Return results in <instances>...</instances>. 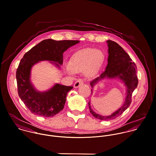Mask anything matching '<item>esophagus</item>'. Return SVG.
Returning a JSON list of instances; mask_svg holds the SVG:
<instances>
[{"label":"esophagus","instance_id":"esophagus-1","mask_svg":"<svg viewBox=\"0 0 156 156\" xmlns=\"http://www.w3.org/2000/svg\"><path fill=\"white\" fill-rule=\"evenodd\" d=\"M83 83V81L82 79H79L77 80L74 84V88H78L80 85H82Z\"/></svg>","mask_w":156,"mask_h":156}]
</instances>
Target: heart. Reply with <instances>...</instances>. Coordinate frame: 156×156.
<instances>
[{
    "mask_svg": "<svg viewBox=\"0 0 156 156\" xmlns=\"http://www.w3.org/2000/svg\"><path fill=\"white\" fill-rule=\"evenodd\" d=\"M104 58L103 52L94 48L83 49L77 52L71 58L69 67L66 68L68 74L85 70L87 76L95 74L101 66Z\"/></svg>",
    "mask_w": 156,
    "mask_h": 156,
    "instance_id": "obj_1",
    "label": "heart"
}]
</instances>
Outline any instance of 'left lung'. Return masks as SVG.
<instances>
[{"instance_id":"left-lung-1","label":"left lung","mask_w":156,"mask_h":156,"mask_svg":"<svg viewBox=\"0 0 156 156\" xmlns=\"http://www.w3.org/2000/svg\"><path fill=\"white\" fill-rule=\"evenodd\" d=\"M108 45L109 56L108 64L105 69L100 74V76L90 82V85L93 88L97 83L105 78L116 79L121 80L126 86L127 92L126 100L122 106L109 116H102L96 113L91 109L89 105V111L96 118L101 120H111L121 115L130 105L132 96L134 90L137 87L138 79L137 77V67L130 56L126 51L115 41H107ZM92 93V89H91ZM91 93V94H92Z\"/></svg>"}]
</instances>
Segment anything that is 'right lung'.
Here are the masks:
<instances>
[{
	"label": "right lung",
	"mask_w": 156,
	"mask_h": 156,
	"mask_svg": "<svg viewBox=\"0 0 156 156\" xmlns=\"http://www.w3.org/2000/svg\"><path fill=\"white\" fill-rule=\"evenodd\" d=\"M79 43L78 40H44L23 56L16 71L18 94L34 115L49 118L58 114L64 109L67 93L73 87L56 83L47 91H37L30 80L32 67L40 61H50L60 68L59 64L63 63L64 52Z\"/></svg>",
	"instance_id": "add662e5"
}]
</instances>
